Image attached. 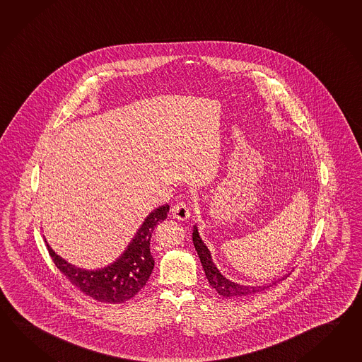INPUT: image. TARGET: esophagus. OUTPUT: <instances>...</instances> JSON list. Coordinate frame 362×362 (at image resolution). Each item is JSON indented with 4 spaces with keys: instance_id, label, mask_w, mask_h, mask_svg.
<instances>
[{
    "instance_id": "34e87169",
    "label": "esophagus",
    "mask_w": 362,
    "mask_h": 362,
    "mask_svg": "<svg viewBox=\"0 0 362 362\" xmlns=\"http://www.w3.org/2000/svg\"><path fill=\"white\" fill-rule=\"evenodd\" d=\"M171 214H173V217L177 218L179 221H185L187 218H189L191 213H189L188 205L183 201H179L171 208Z\"/></svg>"
}]
</instances>
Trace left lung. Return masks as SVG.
Here are the masks:
<instances>
[{
    "label": "left lung",
    "mask_w": 362,
    "mask_h": 362,
    "mask_svg": "<svg viewBox=\"0 0 362 362\" xmlns=\"http://www.w3.org/2000/svg\"><path fill=\"white\" fill-rule=\"evenodd\" d=\"M193 245L197 250V255L200 257L201 264L204 267V272L206 275V279L209 281L210 286L217 291L218 293L223 298H244V296H250L253 293H257L262 289L267 288L270 286H241L235 281L227 279L225 275H222L221 272L218 270L217 266L213 262V258L210 255V250L208 247L204 244V241L201 240L200 233L196 226H193L192 233ZM287 275H284L278 281H283ZM275 284V281H273Z\"/></svg>",
    "instance_id": "left-lung-1"
}]
</instances>
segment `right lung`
Segmentation results:
<instances>
[{
  "label": "right lung",
  "instance_id": "obj_1",
  "mask_svg": "<svg viewBox=\"0 0 362 362\" xmlns=\"http://www.w3.org/2000/svg\"><path fill=\"white\" fill-rule=\"evenodd\" d=\"M169 205H162L145 218L127 250L112 264L98 270H84L69 264L48 247L49 255L57 269L76 288L100 303L121 304L129 301L146 284L154 267L151 253V238L154 227L168 217Z\"/></svg>",
  "mask_w": 362,
  "mask_h": 362
}]
</instances>
